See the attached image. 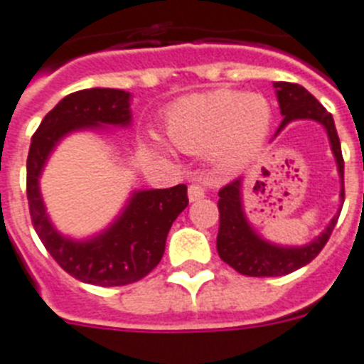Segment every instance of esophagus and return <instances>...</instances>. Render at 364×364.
Listing matches in <instances>:
<instances>
[{
	"instance_id": "1",
	"label": "esophagus",
	"mask_w": 364,
	"mask_h": 364,
	"mask_svg": "<svg viewBox=\"0 0 364 364\" xmlns=\"http://www.w3.org/2000/svg\"><path fill=\"white\" fill-rule=\"evenodd\" d=\"M201 198H205V188L198 185V183H192L191 187H188V200L198 201Z\"/></svg>"
}]
</instances>
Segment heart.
<instances>
[{
    "instance_id": "1",
    "label": "heart",
    "mask_w": 364,
    "mask_h": 364,
    "mask_svg": "<svg viewBox=\"0 0 364 364\" xmlns=\"http://www.w3.org/2000/svg\"><path fill=\"white\" fill-rule=\"evenodd\" d=\"M270 125L267 97L229 88L183 97L164 114V129L176 148L188 154L207 149L224 166L244 163L264 142ZM155 144L168 151L159 139Z\"/></svg>"
}]
</instances>
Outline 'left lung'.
I'll return each mask as SVG.
<instances>
[{
  "label": "left lung",
  "mask_w": 364,
  "mask_h": 364,
  "mask_svg": "<svg viewBox=\"0 0 364 364\" xmlns=\"http://www.w3.org/2000/svg\"><path fill=\"white\" fill-rule=\"evenodd\" d=\"M274 88H276L277 102H279L281 114H283V122H281L277 133L289 122L294 120H314L326 127L331 151L335 155V161H337L341 183H343L341 200L344 203V159L333 116L301 85L277 81V83H274ZM240 188H242V177H237L229 185H225L224 188H220L218 192L220 228L218 237H216V250H218L220 259L228 262L229 267L235 268L242 276H285V274H291V272L309 264L322 252V248L331 237L333 228L337 225L338 215H341V209H338V213L333 216L328 228L323 229L322 235L316 237L313 242L300 246V248L276 246V244H270L268 240L261 239L250 225L248 218L244 215Z\"/></svg>",
  "instance_id": "1"
}]
</instances>
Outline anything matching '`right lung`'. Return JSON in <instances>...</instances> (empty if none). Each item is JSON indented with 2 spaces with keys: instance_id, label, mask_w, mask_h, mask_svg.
Returning a JSON list of instances; mask_svg holds the SVG:
<instances>
[{
  "instance_id": "right-lung-1",
  "label": "right lung",
  "mask_w": 364,
  "mask_h": 364,
  "mask_svg": "<svg viewBox=\"0 0 364 364\" xmlns=\"http://www.w3.org/2000/svg\"><path fill=\"white\" fill-rule=\"evenodd\" d=\"M129 92L87 88L68 94L44 116L27 155V200L36 235L64 272L100 287H122L142 279L163 259L168 231L188 205L187 185L133 192L118 218L103 233L72 240L57 231L46 215L38 177L46 161L72 131L131 124Z\"/></svg>"
}]
</instances>
